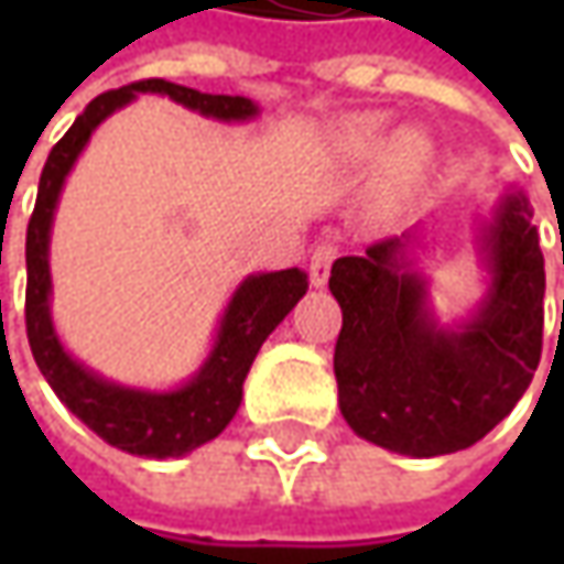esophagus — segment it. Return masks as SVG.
Returning a JSON list of instances; mask_svg holds the SVG:
<instances>
[{
  "mask_svg": "<svg viewBox=\"0 0 564 564\" xmlns=\"http://www.w3.org/2000/svg\"><path fill=\"white\" fill-rule=\"evenodd\" d=\"M338 257V248L333 241H319L311 253V285L314 289H323L326 279H329V270H333V260Z\"/></svg>",
  "mask_w": 564,
  "mask_h": 564,
  "instance_id": "obj_1",
  "label": "esophagus"
}]
</instances>
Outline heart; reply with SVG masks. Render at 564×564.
<instances>
[{
	"instance_id": "heart-1",
	"label": "heart",
	"mask_w": 564,
	"mask_h": 564,
	"mask_svg": "<svg viewBox=\"0 0 564 564\" xmlns=\"http://www.w3.org/2000/svg\"><path fill=\"white\" fill-rule=\"evenodd\" d=\"M377 131H379L377 121L364 124V138H373ZM401 147H408V150H417V147H421V141H417V134H404V138H401Z\"/></svg>"
}]
</instances>
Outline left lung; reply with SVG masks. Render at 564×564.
Instances as JSON below:
<instances>
[{
	"instance_id": "8db88e82",
	"label": "left lung",
	"mask_w": 564,
	"mask_h": 564,
	"mask_svg": "<svg viewBox=\"0 0 564 564\" xmlns=\"http://www.w3.org/2000/svg\"><path fill=\"white\" fill-rule=\"evenodd\" d=\"M528 197L509 187L474 245L487 292L474 314L440 323L414 270L421 228L338 257V408L367 443L433 458L480 443L528 392L543 348V250Z\"/></svg>"
}]
</instances>
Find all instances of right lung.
Returning a JSON list of instances; mask_svg holds the SVG:
<instances>
[{"instance_id":"add662e5","label":"right lung","mask_w":564,"mask_h":564,"mask_svg":"<svg viewBox=\"0 0 564 564\" xmlns=\"http://www.w3.org/2000/svg\"><path fill=\"white\" fill-rule=\"evenodd\" d=\"M138 94H160V97L182 102L191 112H200L216 121H250L260 116V106L248 97L200 94L194 87H182L163 77H150V80L128 84L121 90L99 94L65 131V138L55 143L40 175L36 206L28 226L24 319H28V341H31L40 373L46 377L55 395L77 421L87 423L99 440H106L128 455L182 458L209 440H216L235 417L250 364L267 336L307 294V272L292 267V270L248 275L231 294L200 370L187 382L165 392L112 382L65 351L53 326V311H50V297H53L50 235H53L58 194L65 187L68 172L75 169L80 150L90 141V134L112 112H119L121 106L138 99Z\"/></svg>"}]
</instances>
